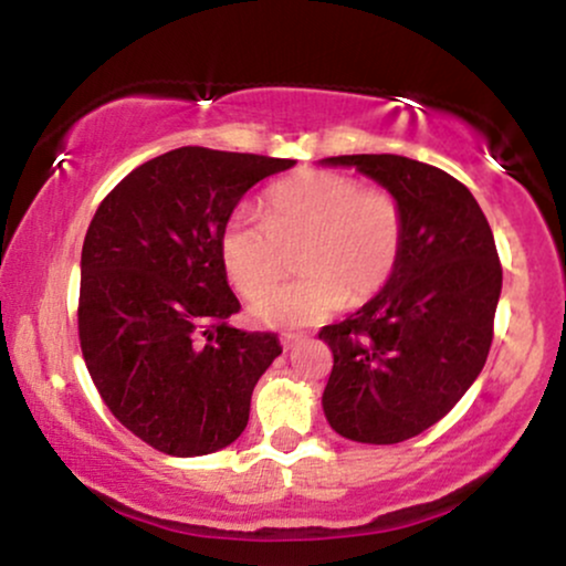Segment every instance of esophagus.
<instances>
[{
  "instance_id": "obj_1",
  "label": "esophagus",
  "mask_w": 566,
  "mask_h": 566,
  "mask_svg": "<svg viewBox=\"0 0 566 566\" xmlns=\"http://www.w3.org/2000/svg\"><path fill=\"white\" fill-rule=\"evenodd\" d=\"M303 335H297V333H282V343H284V348H290L292 343H297L301 340Z\"/></svg>"
}]
</instances>
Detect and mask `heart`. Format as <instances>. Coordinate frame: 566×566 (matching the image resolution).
Returning a JSON list of instances; mask_svg holds the SVG:
<instances>
[{"instance_id": "1", "label": "heart", "mask_w": 566, "mask_h": 566, "mask_svg": "<svg viewBox=\"0 0 566 566\" xmlns=\"http://www.w3.org/2000/svg\"><path fill=\"white\" fill-rule=\"evenodd\" d=\"M261 210L263 218L242 207L220 231V261L231 284L244 297L260 295L286 270L295 249L304 276L258 297V322H324L346 301H373L391 282L405 244V216L388 188L303 170L265 188Z\"/></svg>"}]
</instances>
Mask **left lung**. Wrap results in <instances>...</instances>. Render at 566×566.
<instances>
[{
    "instance_id": "1",
    "label": "left lung",
    "mask_w": 566,
    "mask_h": 566,
    "mask_svg": "<svg viewBox=\"0 0 566 566\" xmlns=\"http://www.w3.org/2000/svg\"><path fill=\"white\" fill-rule=\"evenodd\" d=\"M324 161L378 180L405 216L391 282L319 329L333 350L324 415L350 441L399 444L439 423L482 373L503 265L482 207L450 172L396 154Z\"/></svg>"
}]
</instances>
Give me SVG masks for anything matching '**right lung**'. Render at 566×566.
<instances>
[{"instance_id":"right-lung-1","label":"right lung","mask_w":566,"mask_h":566,"mask_svg":"<svg viewBox=\"0 0 566 566\" xmlns=\"http://www.w3.org/2000/svg\"><path fill=\"white\" fill-rule=\"evenodd\" d=\"M292 159L184 146L122 178L82 247L80 346L103 405L154 450L229 447L252 388L282 354L274 333L231 327L237 295L220 231L258 180Z\"/></svg>"}]
</instances>
